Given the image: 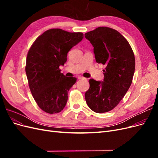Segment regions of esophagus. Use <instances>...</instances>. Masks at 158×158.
<instances>
[{
    "label": "esophagus",
    "mask_w": 158,
    "mask_h": 158,
    "mask_svg": "<svg viewBox=\"0 0 158 158\" xmlns=\"http://www.w3.org/2000/svg\"><path fill=\"white\" fill-rule=\"evenodd\" d=\"M78 80H84V79H85V78L82 77V76H79V77H78Z\"/></svg>",
    "instance_id": "obj_1"
}]
</instances>
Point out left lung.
<instances>
[{
  "label": "left lung",
  "mask_w": 158,
  "mask_h": 158,
  "mask_svg": "<svg viewBox=\"0 0 158 158\" xmlns=\"http://www.w3.org/2000/svg\"><path fill=\"white\" fill-rule=\"evenodd\" d=\"M94 47L95 60L106 66L103 81L90 79L85 102L93 111L103 113L115 107L132 84L135 58L127 40L112 28L99 27L85 33Z\"/></svg>",
  "instance_id": "1"
}]
</instances>
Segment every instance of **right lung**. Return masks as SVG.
Instances as JSON below:
<instances>
[{"instance_id": "right-lung-1", "label": "right lung", "mask_w": 158, "mask_h": 158, "mask_svg": "<svg viewBox=\"0 0 158 158\" xmlns=\"http://www.w3.org/2000/svg\"><path fill=\"white\" fill-rule=\"evenodd\" d=\"M83 38L81 32L51 29L38 37L28 51L26 73L29 87L38 106L47 113H59L66 106L68 92L76 78L66 77L59 66Z\"/></svg>"}]
</instances>
